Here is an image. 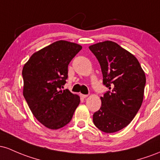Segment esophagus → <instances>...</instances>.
<instances>
[{
  "mask_svg": "<svg viewBox=\"0 0 160 160\" xmlns=\"http://www.w3.org/2000/svg\"><path fill=\"white\" fill-rule=\"evenodd\" d=\"M80 95L82 98H86L88 96V95H87V94H81Z\"/></svg>",
  "mask_w": 160,
  "mask_h": 160,
  "instance_id": "1",
  "label": "esophagus"
}]
</instances>
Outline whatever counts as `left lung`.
Returning <instances> with one entry per match:
<instances>
[{"label": "left lung", "mask_w": 160, "mask_h": 160, "mask_svg": "<svg viewBox=\"0 0 160 160\" xmlns=\"http://www.w3.org/2000/svg\"><path fill=\"white\" fill-rule=\"evenodd\" d=\"M101 67L109 91L100 97L101 107L93 115L95 126L105 133L126 127L141 108L146 76L138 59L111 41L89 46Z\"/></svg>", "instance_id": "obj_1"}]
</instances>
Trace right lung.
I'll return each instance as SVG.
<instances>
[{
    "mask_svg": "<svg viewBox=\"0 0 160 160\" xmlns=\"http://www.w3.org/2000/svg\"><path fill=\"white\" fill-rule=\"evenodd\" d=\"M82 48L70 41H55L34 53L23 66V96L34 116L48 128L67 125L80 103L79 96L61 87L68 65Z\"/></svg>",
    "mask_w": 160,
    "mask_h": 160,
    "instance_id": "right-lung-1",
    "label": "right lung"
}]
</instances>
